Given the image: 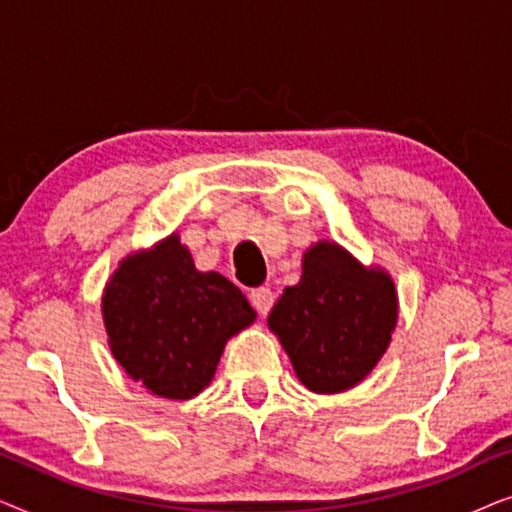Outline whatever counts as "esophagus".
<instances>
[{
  "instance_id": "34e87169",
  "label": "esophagus",
  "mask_w": 512,
  "mask_h": 512,
  "mask_svg": "<svg viewBox=\"0 0 512 512\" xmlns=\"http://www.w3.org/2000/svg\"><path fill=\"white\" fill-rule=\"evenodd\" d=\"M249 300L258 312L268 314L272 310V305H275V293H272L270 286H256V289H251Z\"/></svg>"
}]
</instances>
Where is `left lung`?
<instances>
[{"label": "left lung", "instance_id": "left-lung-1", "mask_svg": "<svg viewBox=\"0 0 512 512\" xmlns=\"http://www.w3.org/2000/svg\"><path fill=\"white\" fill-rule=\"evenodd\" d=\"M268 324L307 389L335 394L359 384L387 352L396 291L382 270H366L338 244L305 254L303 279L284 289Z\"/></svg>", "mask_w": 512, "mask_h": 512}]
</instances>
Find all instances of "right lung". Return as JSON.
I'll return each instance as SVG.
<instances>
[{
    "label": "right lung",
    "mask_w": 512,
    "mask_h": 512,
    "mask_svg": "<svg viewBox=\"0 0 512 512\" xmlns=\"http://www.w3.org/2000/svg\"><path fill=\"white\" fill-rule=\"evenodd\" d=\"M116 361L156 396H198L230 335L254 321L244 293L219 272H198L179 237L125 258L102 300Z\"/></svg>",
    "instance_id": "right-lung-1"
}]
</instances>
